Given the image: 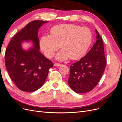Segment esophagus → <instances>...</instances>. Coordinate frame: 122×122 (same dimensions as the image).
I'll use <instances>...</instances> for the list:
<instances>
[{
  "label": "esophagus",
  "mask_w": 122,
  "mask_h": 122,
  "mask_svg": "<svg viewBox=\"0 0 122 122\" xmlns=\"http://www.w3.org/2000/svg\"><path fill=\"white\" fill-rule=\"evenodd\" d=\"M61 65L60 64H58V63H55L54 64V66L55 67H60Z\"/></svg>",
  "instance_id": "obj_1"
}]
</instances>
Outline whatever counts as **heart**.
Instances as JSON below:
<instances>
[{
    "mask_svg": "<svg viewBox=\"0 0 122 122\" xmlns=\"http://www.w3.org/2000/svg\"><path fill=\"white\" fill-rule=\"evenodd\" d=\"M93 36L90 29L86 27L71 24H62L53 26L50 35L44 36L40 41V46L48 57L53 56L60 48L56 58L60 61L72 60L82 58L91 46Z\"/></svg>",
    "mask_w": 122,
    "mask_h": 122,
    "instance_id": "b5f03b06",
    "label": "heart"
}]
</instances>
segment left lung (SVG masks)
Returning a JSON list of instances; mask_svg holds the SVG:
<instances>
[{
    "label": "left lung",
    "instance_id": "8db88e82",
    "mask_svg": "<svg viewBox=\"0 0 122 122\" xmlns=\"http://www.w3.org/2000/svg\"><path fill=\"white\" fill-rule=\"evenodd\" d=\"M97 40L88 52L70 66L68 83L77 93H87L97 86L106 65L104 44L97 29Z\"/></svg>",
    "mask_w": 122,
    "mask_h": 122
}]
</instances>
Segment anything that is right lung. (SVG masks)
Masks as SVG:
<instances>
[{
	"instance_id": "obj_1",
	"label": "right lung",
	"mask_w": 122,
	"mask_h": 122,
	"mask_svg": "<svg viewBox=\"0 0 122 122\" xmlns=\"http://www.w3.org/2000/svg\"><path fill=\"white\" fill-rule=\"evenodd\" d=\"M48 21L35 20L28 23L11 39L5 53L7 71L17 87L26 92H35L45 83L52 62L40 52L38 33ZM30 40L34 47L26 51L21 43Z\"/></svg>"
}]
</instances>
